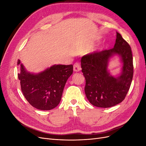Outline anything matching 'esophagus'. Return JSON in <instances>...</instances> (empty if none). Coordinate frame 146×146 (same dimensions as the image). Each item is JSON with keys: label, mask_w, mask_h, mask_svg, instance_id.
Returning <instances> with one entry per match:
<instances>
[{"label": "esophagus", "mask_w": 146, "mask_h": 146, "mask_svg": "<svg viewBox=\"0 0 146 146\" xmlns=\"http://www.w3.org/2000/svg\"><path fill=\"white\" fill-rule=\"evenodd\" d=\"M81 70V66L79 63H76L74 64V70L75 72H78Z\"/></svg>", "instance_id": "obj_1"}]
</instances>
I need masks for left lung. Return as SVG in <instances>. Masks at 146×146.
Returning a JSON list of instances; mask_svg holds the SVG:
<instances>
[{"instance_id": "8db88e82", "label": "left lung", "mask_w": 146, "mask_h": 146, "mask_svg": "<svg viewBox=\"0 0 146 146\" xmlns=\"http://www.w3.org/2000/svg\"><path fill=\"white\" fill-rule=\"evenodd\" d=\"M114 55L119 56L123 64L121 75L116 78L108 70L109 60ZM81 67L86 80L85 94L92 105L109 108L125 99L133 78V56L130 45L120 33L116 32V42L111 49L82 56Z\"/></svg>"}]
</instances>
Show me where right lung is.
Listing matches in <instances>:
<instances>
[{
    "label": "right lung",
    "instance_id": "1",
    "mask_svg": "<svg viewBox=\"0 0 146 146\" xmlns=\"http://www.w3.org/2000/svg\"><path fill=\"white\" fill-rule=\"evenodd\" d=\"M21 72L18 78L21 91L29 103L35 108L50 110L60 102L68 78L73 72V66L54 64L38 74L30 73L17 60Z\"/></svg>",
    "mask_w": 146,
    "mask_h": 146
}]
</instances>
